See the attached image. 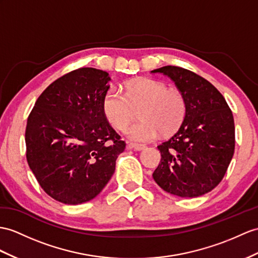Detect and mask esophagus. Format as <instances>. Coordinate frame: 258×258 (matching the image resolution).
Instances as JSON below:
<instances>
[{"instance_id": "1", "label": "esophagus", "mask_w": 258, "mask_h": 258, "mask_svg": "<svg viewBox=\"0 0 258 258\" xmlns=\"http://www.w3.org/2000/svg\"><path fill=\"white\" fill-rule=\"evenodd\" d=\"M128 148L134 149L135 151H141L146 148V146H144V144H140V143H129Z\"/></svg>"}]
</instances>
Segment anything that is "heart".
Here are the masks:
<instances>
[{"label":"heart","instance_id":"obj_1","mask_svg":"<svg viewBox=\"0 0 258 258\" xmlns=\"http://www.w3.org/2000/svg\"><path fill=\"white\" fill-rule=\"evenodd\" d=\"M140 121L125 130L135 141H152L162 133L169 135L176 130L186 114V100L176 89H167L163 82L138 79L124 85V94L115 87L105 93L103 112L117 130H123L139 109Z\"/></svg>","mask_w":258,"mask_h":258}]
</instances>
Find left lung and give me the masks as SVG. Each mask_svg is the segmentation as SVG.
<instances>
[{"label": "left lung", "instance_id": "obj_1", "mask_svg": "<svg viewBox=\"0 0 258 258\" xmlns=\"http://www.w3.org/2000/svg\"><path fill=\"white\" fill-rule=\"evenodd\" d=\"M151 72L168 77L186 100L183 122L158 147L162 158L153 179L175 196H203L219 185L233 158V115L222 94L198 74L173 66Z\"/></svg>", "mask_w": 258, "mask_h": 258}]
</instances>
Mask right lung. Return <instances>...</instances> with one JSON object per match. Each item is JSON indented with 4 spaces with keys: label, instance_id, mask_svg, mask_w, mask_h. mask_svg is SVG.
Returning a JSON list of instances; mask_svg holds the SVG:
<instances>
[{
    "label": "right lung",
    "instance_id": "obj_1",
    "mask_svg": "<svg viewBox=\"0 0 258 258\" xmlns=\"http://www.w3.org/2000/svg\"><path fill=\"white\" fill-rule=\"evenodd\" d=\"M109 81L94 68L68 73L41 93L27 119L28 165L42 189L62 204L95 198L125 148L103 112Z\"/></svg>",
    "mask_w": 258,
    "mask_h": 258
}]
</instances>
